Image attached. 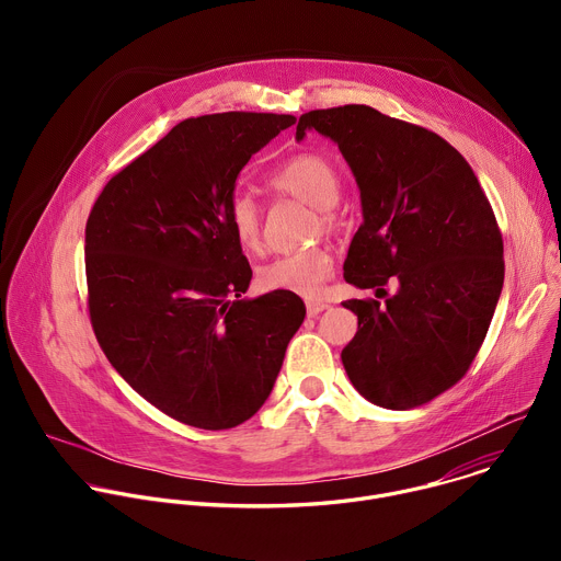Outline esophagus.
Masks as SVG:
<instances>
[{
  "label": "esophagus",
  "mask_w": 561,
  "mask_h": 561,
  "mask_svg": "<svg viewBox=\"0 0 561 561\" xmlns=\"http://www.w3.org/2000/svg\"><path fill=\"white\" fill-rule=\"evenodd\" d=\"M329 306H331V304H329V301H322V299H308V301H306V312H308L310 317H317L319 312H324Z\"/></svg>",
  "instance_id": "obj_1"
}]
</instances>
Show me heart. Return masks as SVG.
Wrapping results in <instances>:
<instances>
[{"label": "heart", "instance_id": "heart-1", "mask_svg": "<svg viewBox=\"0 0 561 561\" xmlns=\"http://www.w3.org/2000/svg\"><path fill=\"white\" fill-rule=\"evenodd\" d=\"M271 186L279 195H290L319 210L324 228L335 226L333 206L340 199V173L329 157L301 152L271 175ZM228 224L237 244L249 253L264 247L262 206L249 191H237L228 204ZM333 273V255L324 247L279 255L260 268V286L266 290H288L314 297Z\"/></svg>", "mask_w": 561, "mask_h": 561}]
</instances>
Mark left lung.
Here are the masks:
<instances>
[{"mask_svg": "<svg viewBox=\"0 0 561 561\" xmlns=\"http://www.w3.org/2000/svg\"><path fill=\"white\" fill-rule=\"evenodd\" d=\"M308 130L333 139L351 167L362 226L344 279L397 293L344 301L357 333L342 351L368 402L407 411L457 383L482 346L504 286L495 213L466 159L439 135L364 104L310 111Z\"/></svg>", "mask_w": 561, "mask_h": 561, "instance_id": "8db88e82", "label": "left lung"}]
</instances>
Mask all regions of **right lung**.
I'll return each instance as SVG.
<instances>
[{
  "label": "right lung",
  "instance_id": "add662e5",
  "mask_svg": "<svg viewBox=\"0 0 561 561\" xmlns=\"http://www.w3.org/2000/svg\"><path fill=\"white\" fill-rule=\"evenodd\" d=\"M293 115L217 113L180 122L119 171L87 221L93 331L113 368L169 417L224 431L268 399L306 317L288 290L255 299L228 224L249 159Z\"/></svg>",
  "mask_w": 561,
  "mask_h": 561
}]
</instances>
